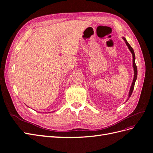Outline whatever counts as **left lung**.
I'll return each instance as SVG.
<instances>
[{
	"label": "left lung",
	"mask_w": 153,
	"mask_h": 153,
	"mask_svg": "<svg viewBox=\"0 0 153 153\" xmlns=\"http://www.w3.org/2000/svg\"><path fill=\"white\" fill-rule=\"evenodd\" d=\"M123 39L124 40L125 43H126V45L128 46V48L129 49V50L131 51V52L133 55V69H134V73H135V75H134V78H133V82H132V84H131V88H130V90H129V98L130 97L132 94V92H133V91L134 89V87H135V81L137 80V67L136 66V64H135V53H134V51H133V48L131 47L130 45H129L128 41H126V38H123Z\"/></svg>",
	"instance_id": "obj_1"
}]
</instances>
